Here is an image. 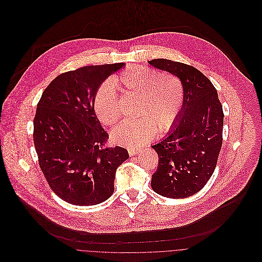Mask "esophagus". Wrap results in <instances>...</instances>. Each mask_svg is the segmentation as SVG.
I'll return each mask as SVG.
<instances>
[{
	"label": "esophagus",
	"instance_id": "esophagus-1",
	"mask_svg": "<svg viewBox=\"0 0 262 262\" xmlns=\"http://www.w3.org/2000/svg\"><path fill=\"white\" fill-rule=\"evenodd\" d=\"M128 152H129V155L132 157V156L137 155V154L139 152V149H138V148H132V147H130V148H128Z\"/></svg>",
	"mask_w": 262,
	"mask_h": 262
}]
</instances>
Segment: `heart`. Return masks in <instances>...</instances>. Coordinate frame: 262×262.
<instances>
[{"label":"heart","instance_id":"b5f03b06","mask_svg":"<svg viewBox=\"0 0 262 262\" xmlns=\"http://www.w3.org/2000/svg\"><path fill=\"white\" fill-rule=\"evenodd\" d=\"M116 89L138 98L134 121H124L111 132L113 142L137 147L156 132H167L178 121L185 99L180 78L171 73H159L150 68L134 65L104 82L94 99V111L105 126L120 118Z\"/></svg>","mask_w":262,"mask_h":262}]
</instances>
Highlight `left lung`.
Returning a JSON list of instances; mask_svg holds the SVG:
<instances>
[{
	"label": "left lung",
	"instance_id": "1",
	"mask_svg": "<svg viewBox=\"0 0 262 262\" xmlns=\"http://www.w3.org/2000/svg\"><path fill=\"white\" fill-rule=\"evenodd\" d=\"M148 64L180 78L185 99L167 136L151 147L159 164L152 190L168 198H186L200 191L215 171L222 146L224 114L216 88L196 68L166 59Z\"/></svg>",
	"mask_w": 262,
	"mask_h": 262
}]
</instances>
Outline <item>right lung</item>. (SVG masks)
<instances>
[{
  "label": "right lung",
  "mask_w": 262,
  "mask_h": 262,
  "mask_svg": "<svg viewBox=\"0 0 262 262\" xmlns=\"http://www.w3.org/2000/svg\"><path fill=\"white\" fill-rule=\"evenodd\" d=\"M125 63L84 66L60 74L44 90L34 118L39 166L61 199L95 205L115 191L118 167L129 158L121 146H105L108 134L94 111L101 83Z\"/></svg>",
  "instance_id": "obj_1"
}]
</instances>
